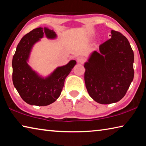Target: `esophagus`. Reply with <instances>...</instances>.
I'll return each instance as SVG.
<instances>
[{
    "mask_svg": "<svg viewBox=\"0 0 146 146\" xmlns=\"http://www.w3.org/2000/svg\"><path fill=\"white\" fill-rule=\"evenodd\" d=\"M76 61H77L78 63L83 64L84 62L85 59H84V58L82 57V56H78V57H77V58H76Z\"/></svg>",
    "mask_w": 146,
    "mask_h": 146,
    "instance_id": "esophagus-1",
    "label": "esophagus"
}]
</instances>
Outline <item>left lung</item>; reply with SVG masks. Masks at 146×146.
I'll return each mask as SVG.
<instances>
[{
	"instance_id": "left-lung-1",
	"label": "left lung",
	"mask_w": 146,
	"mask_h": 146,
	"mask_svg": "<svg viewBox=\"0 0 146 146\" xmlns=\"http://www.w3.org/2000/svg\"><path fill=\"white\" fill-rule=\"evenodd\" d=\"M111 33V38L99 46V52L93 51L84 64L86 89L101 104L122 99L134 77V53L129 41L120 32Z\"/></svg>"
}]
</instances>
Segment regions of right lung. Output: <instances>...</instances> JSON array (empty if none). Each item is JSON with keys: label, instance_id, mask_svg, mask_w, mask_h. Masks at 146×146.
Here are the masks:
<instances>
[{"label": "right lung", "instance_id": "right-lung-1", "mask_svg": "<svg viewBox=\"0 0 146 146\" xmlns=\"http://www.w3.org/2000/svg\"><path fill=\"white\" fill-rule=\"evenodd\" d=\"M44 34L49 39L56 37L55 32L47 28L33 29L22 38L12 60L15 88L24 101L38 106L51 104L60 97L66 76L76 63L75 60H70L66 65L56 68L46 78L32 70L28 64L32 47Z\"/></svg>", "mask_w": 146, "mask_h": 146}]
</instances>
